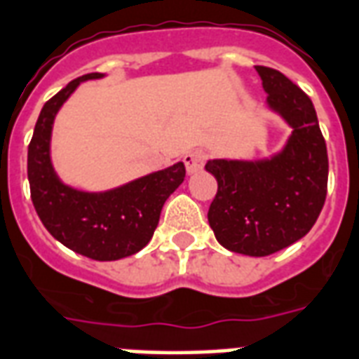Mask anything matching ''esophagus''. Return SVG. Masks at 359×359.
Masks as SVG:
<instances>
[{
    "mask_svg": "<svg viewBox=\"0 0 359 359\" xmlns=\"http://www.w3.org/2000/svg\"><path fill=\"white\" fill-rule=\"evenodd\" d=\"M182 161H184L186 171H188V173H198L199 169L203 168L205 152L203 150H190V152H186Z\"/></svg>",
    "mask_w": 359,
    "mask_h": 359,
    "instance_id": "obj_1",
    "label": "esophagus"
}]
</instances>
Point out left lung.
<instances>
[{"label":"left lung","mask_w":359,"mask_h":359,"mask_svg":"<svg viewBox=\"0 0 359 359\" xmlns=\"http://www.w3.org/2000/svg\"><path fill=\"white\" fill-rule=\"evenodd\" d=\"M267 105L292 128L284 149L256 161L209 160L218 191L209 207L216 241L231 252L269 256L311 231L327 194V149L311 97L280 71L256 65Z\"/></svg>","instance_id":"1"}]
</instances>
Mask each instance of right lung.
I'll use <instances>...</instances> for the list:
<instances>
[{
  "label": "right lung",
  "instance_id": "right-lung-1",
  "mask_svg": "<svg viewBox=\"0 0 359 359\" xmlns=\"http://www.w3.org/2000/svg\"><path fill=\"white\" fill-rule=\"evenodd\" d=\"M101 76L103 73L79 76L41 109L27 147V180L35 210L54 239L86 258L113 262L149 245L160 222L161 207L182 184L186 169L179 161L107 191H82L60 180L50 160L56 113L81 82Z\"/></svg>",
  "mask_w": 359,
  "mask_h": 359
}]
</instances>
